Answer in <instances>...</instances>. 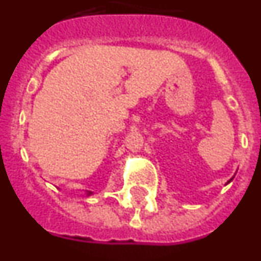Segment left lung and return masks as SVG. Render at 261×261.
<instances>
[{
	"instance_id": "left-lung-1",
	"label": "left lung",
	"mask_w": 261,
	"mask_h": 261,
	"mask_svg": "<svg viewBox=\"0 0 261 261\" xmlns=\"http://www.w3.org/2000/svg\"><path fill=\"white\" fill-rule=\"evenodd\" d=\"M232 180V177H231V179H230V180L229 181H227V183H230V181H231Z\"/></svg>"
}]
</instances>
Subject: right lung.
<instances>
[{"label": "right lung", "mask_w": 261, "mask_h": 261, "mask_svg": "<svg viewBox=\"0 0 261 261\" xmlns=\"http://www.w3.org/2000/svg\"><path fill=\"white\" fill-rule=\"evenodd\" d=\"M90 195H91V192H87V196H90Z\"/></svg>", "instance_id": "1"}]
</instances>
